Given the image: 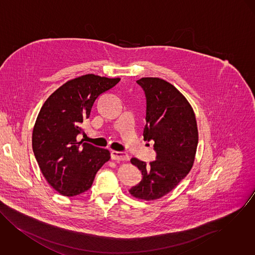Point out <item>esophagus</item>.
I'll return each instance as SVG.
<instances>
[{
	"instance_id": "1",
	"label": "esophagus",
	"mask_w": 255,
	"mask_h": 255,
	"mask_svg": "<svg viewBox=\"0 0 255 255\" xmlns=\"http://www.w3.org/2000/svg\"><path fill=\"white\" fill-rule=\"evenodd\" d=\"M111 157H112L113 160H118V161H127V160L130 159V157L127 153H124V152H121V151H117V150H112Z\"/></svg>"
}]
</instances>
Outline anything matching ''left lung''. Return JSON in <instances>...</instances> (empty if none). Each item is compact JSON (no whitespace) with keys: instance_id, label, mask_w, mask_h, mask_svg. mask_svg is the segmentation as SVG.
<instances>
[{"instance_id":"1","label":"left lung","mask_w":255,"mask_h":255,"mask_svg":"<svg viewBox=\"0 0 255 255\" xmlns=\"http://www.w3.org/2000/svg\"><path fill=\"white\" fill-rule=\"evenodd\" d=\"M137 83L146 99L144 140H154L156 160L132 158L142 178L129 192L140 200H156L171 192L191 170L198 145L196 118L190 104L164 79L142 78Z\"/></svg>"}]
</instances>
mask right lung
<instances>
[{
	"label": "right lung",
	"instance_id": "obj_1",
	"mask_svg": "<svg viewBox=\"0 0 255 255\" xmlns=\"http://www.w3.org/2000/svg\"><path fill=\"white\" fill-rule=\"evenodd\" d=\"M119 80L93 74L69 80L39 111L32 136L33 151L47 182L64 196L87 191L111 158L108 149L78 141L77 137L84 134L81 123L89 118L95 100Z\"/></svg>",
	"mask_w": 255,
	"mask_h": 255
}]
</instances>
